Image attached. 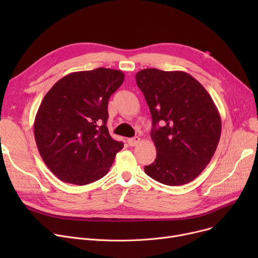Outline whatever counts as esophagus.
I'll return each mask as SVG.
<instances>
[{"label": "esophagus", "instance_id": "esophagus-1", "mask_svg": "<svg viewBox=\"0 0 258 258\" xmlns=\"http://www.w3.org/2000/svg\"><path fill=\"white\" fill-rule=\"evenodd\" d=\"M139 142H140V138H139V137L130 138V139L127 140V143H128L130 146H136Z\"/></svg>", "mask_w": 258, "mask_h": 258}]
</instances>
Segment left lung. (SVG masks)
Segmentation results:
<instances>
[{
	"label": "left lung",
	"mask_w": 258,
	"mask_h": 258,
	"mask_svg": "<svg viewBox=\"0 0 258 258\" xmlns=\"http://www.w3.org/2000/svg\"><path fill=\"white\" fill-rule=\"evenodd\" d=\"M152 114L157 157L147 175L169 186L194 181L218 147L221 116L209 93L183 71L144 69L136 74Z\"/></svg>",
	"instance_id": "1"
}]
</instances>
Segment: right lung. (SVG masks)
I'll list each match as a JSON object with an SVG mask.
<instances>
[{"label":"right lung","mask_w":258,"mask_h":258,"mask_svg":"<svg viewBox=\"0 0 258 258\" xmlns=\"http://www.w3.org/2000/svg\"><path fill=\"white\" fill-rule=\"evenodd\" d=\"M124 80L119 70L98 68L59 79L46 94L34 120V138L48 168L66 183L101 179L123 143L106 127L108 99Z\"/></svg>","instance_id":"right-lung-1"}]
</instances>
